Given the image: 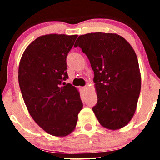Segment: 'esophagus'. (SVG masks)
I'll return each instance as SVG.
<instances>
[{
	"label": "esophagus",
	"instance_id": "1",
	"mask_svg": "<svg viewBox=\"0 0 160 160\" xmlns=\"http://www.w3.org/2000/svg\"><path fill=\"white\" fill-rule=\"evenodd\" d=\"M82 89H83L84 91H86L88 89V86H83V87H82Z\"/></svg>",
	"mask_w": 160,
	"mask_h": 160
}]
</instances>
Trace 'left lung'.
Returning a JSON list of instances; mask_svg holds the SVG:
<instances>
[{"label":"left lung","mask_w":160,"mask_h":160,"mask_svg":"<svg viewBox=\"0 0 160 160\" xmlns=\"http://www.w3.org/2000/svg\"><path fill=\"white\" fill-rule=\"evenodd\" d=\"M74 47L86 55L94 71L98 102L92 108L102 126L117 130L133 117L141 92L137 56L122 37L95 32L80 35Z\"/></svg>","instance_id":"8db88e82"}]
</instances>
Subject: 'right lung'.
Masks as SVG:
<instances>
[{
    "instance_id": "right-lung-1",
    "label": "right lung",
    "mask_w": 160,
    "mask_h": 160,
    "mask_svg": "<svg viewBox=\"0 0 160 160\" xmlns=\"http://www.w3.org/2000/svg\"><path fill=\"white\" fill-rule=\"evenodd\" d=\"M77 38L40 36L28 46L19 66V87L28 111L40 127L57 137L74 131L82 108L78 89L63 82L68 78L66 58Z\"/></svg>"
}]
</instances>
